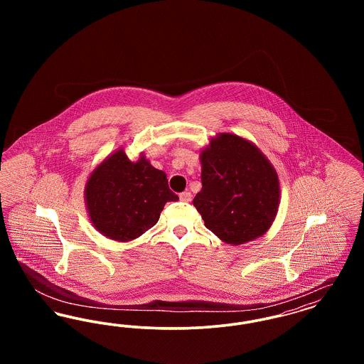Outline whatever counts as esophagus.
<instances>
[{
	"label": "esophagus",
	"instance_id": "obj_1",
	"mask_svg": "<svg viewBox=\"0 0 364 364\" xmlns=\"http://www.w3.org/2000/svg\"><path fill=\"white\" fill-rule=\"evenodd\" d=\"M178 198H180V200H183V202H191V192L184 191V192H181V193L178 195Z\"/></svg>",
	"mask_w": 364,
	"mask_h": 364
}]
</instances>
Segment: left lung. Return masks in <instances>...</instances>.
Here are the masks:
<instances>
[{
    "label": "left lung",
    "instance_id": "left-lung-1",
    "mask_svg": "<svg viewBox=\"0 0 364 364\" xmlns=\"http://www.w3.org/2000/svg\"><path fill=\"white\" fill-rule=\"evenodd\" d=\"M202 190L193 198L205 226L220 240L240 245L263 236L279 206L278 174L259 149L221 132L200 151Z\"/></svg>",
    "mask_w": 364,
    "mask_h": 364
}]
</instances>
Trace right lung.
I'll return each instance as SVG.
<instances>
[{"label": "right lung", "mask_w": 364, "mask_h": 364, "mask_svg": "<svg viewBox=\"0 0 364 364\" xmlns=\"http://www.w3.org/2000/svg\"><path fill=\"white\" fill-rule=\"evenodd\" d=\"M177 199L165 172L156 169L143 153L131 161L122 147L94 168L85 187L91 224L116 242L138 239L156 225L165 203Z\"/></svg>", "instance_id": "right-lung-1"}]
</instances>
